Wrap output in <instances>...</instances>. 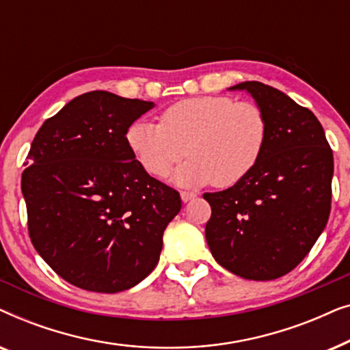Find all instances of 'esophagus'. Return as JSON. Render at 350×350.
<instances>
[{
    "mask_svg": "<svg viewBox=\"0 0 350 350\" xmlns=\"http://www.w3.org/2000/svg\"><path fill=\"white\" fill-rule=\"evenodd\" d=\"M180 196H181V200H183V202H189V200H193L196 198V194L191 193V191H181Z\"/></svg>",
    "mask_w": 350,
    "mask_h": 350,
    "instance_id": "1",
    "label": "esophagus"
}]
</instances>
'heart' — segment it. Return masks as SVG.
Here are the masks:
<instances>
[{
    "label": "heart",
    "mask_w": 350,
    "mask_h": 350,
    "mask_svg": "<svg viewBox=\"0 0 350 350\" xmlns=\"http://www.w3.org/2000/svg\"><path fill=\"white\" fill-rule=\"evenodd\" d=\"M267 119L253 102L226 95L180 100L161 114V122L133 121L126 143L148 174L164 178L188 154L174 181L180 186L212 183L229 188L242 181L261 159Z\"/></svg>",
    "instance_id": "1"
}]
</instances>
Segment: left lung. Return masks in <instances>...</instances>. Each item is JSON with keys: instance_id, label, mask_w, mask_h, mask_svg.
I'll list each match as a JSON object with an SVG mask.
<instances>
[{"instance_id": "1", "label": "left lung", "mask_w": 350, "mask_h": 350, "mask_svg": "<svg viewBox=\"0 0 350 350\" xmlns=\"http://www.w3.org/2000/svg\"><path fill=\"white\" fill-rule=\"evenodd\" d=\"M247 90L267 119L261 159L242 181L205 193L212 207L205 239L218 265L248 280L293 271L327 226L332 210L333 151L310 109L258 81Z\"/></svg>"}]
</instances>
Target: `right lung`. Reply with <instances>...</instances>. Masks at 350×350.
Here are the masks:
<instances>
[{
    "label": "right lung",
    "mask_w": 350,
    "mask_h": 350,
    "mask_svg": "<svg viewBox=\"0 0 350 350\" xmlns=\"http://www.w3.org/2000/svg\"><path fill=\"white\" fill-rule=\"evenodd\" d=\"M152 102L92 90L46 119L22 174L28 234L68 284L97 293L132 288L154 269L178 191L152 178L126 131Z\"/></svg>",
    "instance_id": "right-lung-1"
}]
</instances>
